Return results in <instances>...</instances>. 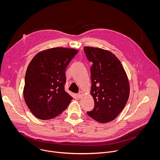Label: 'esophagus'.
I'll use <instances>...</instances> for the list:
<instances>
[{"label":"esophagus","mask_w":160,"mask_h":160,"mask_svg":"<svg viewBox=\"0 0 160 160\" xmlns=\"http://www.w3.org/2000/svg\"><path fill=\"white\" fill-rule=\"evenodd\" d=\"M84 95L83 92L82 91H81L79 93H78L77 94V96H78V97L79 98H81L82 97V95Z\"/></svg>","instance_id":"obj_1"}]
</instances>
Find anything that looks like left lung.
<instances>
[{"instance_id": "1", "label": "left lung", "mask_w": 160, "mask_h": 160, "mask_svg": "<svg viewBox=\"0 0 160 160\" xmlns=\"http://www.w3.org/2000/svg\"><path fill=\"white\" fill-rule=\"evenodd\" d=\"M91 67V91L95 106L88 114L100 123L110 122L123 110L128 100L130 86L119 60L111 52L84 47Z\"/></svg>"}]
</instances>
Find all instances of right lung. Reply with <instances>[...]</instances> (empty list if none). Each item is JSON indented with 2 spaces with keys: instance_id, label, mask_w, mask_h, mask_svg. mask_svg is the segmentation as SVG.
<instances>
[{
  "instance_id": "add662e5",
  "label": "right lung",
  "mask_w": 160,
  "mask_h": 160,
  "mask_svg": "<svg viewBox=\"0 0 160 160\" xmlns=\"http://www.w3.org/2000/svg\"><path fill=\"white\" fill-rule=\"evenodd\" d=\"M78 52L74 48L55 47L36 54L26 69L23 97L36 118L47 120L61 114L72 97L65 91V71Z\"/></svg>"
}]
</instances>
